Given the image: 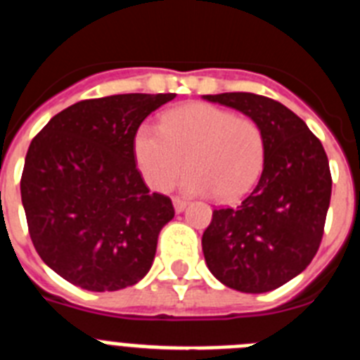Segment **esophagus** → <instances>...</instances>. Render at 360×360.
Masks as SVG:
<instances>
[{"label":"esophagus","mask_w":360,"mask_h":360,"mask_svg":"<svg viewBox=\"0 0 360 360\" xmlns=\"http://www.w3.org/2000/svg\"><path fill=\"white\" fill-rule=\"evenodd\" d=\"M173 205H174V211L184 212V211H186V207H187V202H186V200H182V198H173Z\"/></svg>","instance_id":"obj_1"}]
</instances>
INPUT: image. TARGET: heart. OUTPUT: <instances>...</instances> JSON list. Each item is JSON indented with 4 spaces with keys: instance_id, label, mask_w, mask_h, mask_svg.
<instances>
[{
    "instance_id": "obj_1",
    "label": "heart",
    "mask_w": 360,
    "mask_h": 360,
    "mask_svg": "<svg viewBox=\"0 0 360 360\" xmlns=\"http://www.w3.org/2000/svg\"><path fill=\"white\" fill-rule=\"evenodd\" d=\"M133 153L153 189H167L189 165L184 191L236 200L262 173L265 136L250 117L234 115L212 104L189 103L167 111L162 126H139Z\"/></svg>"
}]
</instances>
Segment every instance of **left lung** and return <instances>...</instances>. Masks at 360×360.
Segmentation results:
<instances>
[{
	"label": "left lung",
	"instance_id": "8db88e82",
	"mask_svg": "<svg viewBox=\"0 0 360 360\" xmlns=\"http://www.w3.org/2000/svg\"><path fill=\"white\" fill-rule=\"evenodd\" d=\"M203 98L254 119L265 136L259 182L240 205L212 211L202 236L205 263L229 288L274 290L319 249L332 196L328 157L304 120L274 98L245 91Z\"/></svg>",
	"mask_w": 360,
	"mask_h": 360
}]
</instances>
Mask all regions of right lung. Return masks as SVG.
Wrapping results in <instances>:
<instances>
[{"label": "right lung", "mask_w": 360, "mask_h": 360, "mask_svg": "<svg viewBox=\"0 0 360 360\" xmlns=\"http://www.w3.org/2000/svg\"><path fill=\"white\" fill-rule=\"evenodd\" d=\"M174 94L88 98L34 136L21 174L28 232L46 265L75 287L113 292L149 272L167 196L149 193L135 165L142 120Z\"/></svg>", "instance_id": "add662e5"}]
</instances>
